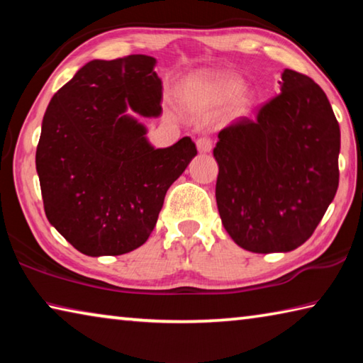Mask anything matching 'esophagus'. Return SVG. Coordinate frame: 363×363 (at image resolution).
I'll return each mask as SVG.
<instances>
[{"label": "esophagus", "mask_w": 363, "mask_h": 363, "mask_svg": "<svg viewBox=\"0 0 363 363\" xmlns=\"http://www.w3.org/2000/svg\"><path fill=\"white\" fill-rule=\"evenodd\" d=\"M196 149L200 153H210L213 150V140L210 138L196 139Z\"/></svg>", "instance_id": "34e87169"}]
</instances>
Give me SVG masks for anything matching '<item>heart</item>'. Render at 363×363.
Masks as SVG:
<instances>
[{
	"mask_svg": "<svg viewBox=\"0 0 363 363\" xmlns=\"http://www.w3.org/2000/svg\"><path fill=\"white\" fill-rule=\"evenodd\" d=\"M242 82L232 75H205L192 78L184 88V97L206 106H220L233 99L237 112L247 110L253 102L250 91H240Z\"/></svg>",
	"mask_w": 363,
	"mask_h": 363,
	"instance_id": "1",
	"label": "heart"
}]
</instances>
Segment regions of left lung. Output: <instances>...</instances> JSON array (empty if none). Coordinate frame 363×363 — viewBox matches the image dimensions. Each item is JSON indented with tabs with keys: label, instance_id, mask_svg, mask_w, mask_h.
Returning a JSON list of instances; mask_svg holds the SVG:
<instances>
[{
	"label": "left lung",
	"instance_id": "obj_1",
	"mask_svg": "<svg viewBox=\"0 0 363 363\" xmlns=\"http://www.w3.org/2000/svg\"><path fill=\"white\" fill-rule=\"evenodd\" d=\"M279 96L218 134L216 203L224 229L253 253L303 245L333 201L340 125L323 89L290 69Z\"/></svg>",
	"mask_w": 363,
	"mask_h": 363
}]
</instances>
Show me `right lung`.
I'll return each mask as SVG.
<instances>
[{"mask_svg":"<svg viewBox=\"0 0 363 363\" xmlns=\"http://www.w3.org/2000/svg\"><path fill=\"white\" fill-rule=\"evenodd\" d=\"M155 59L91 60L49 102L36 147L49 223L79 253L118 256L147 242L164 195L196 155L190 138L155 149L126 113L162 112Z\"/></svg>","mask_w":363,"mask_h":363,"instance_id":"1","label":"right lung"}]
</instances>
